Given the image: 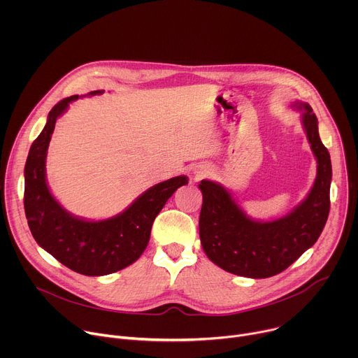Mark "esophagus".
I'll list each match as a JSON object with an SVG mask.
<instances>
[{"instance_id": "obj_1", "label": "esophagus", "mask_w": 358, "mask_h": 358, "mask_svg": "<svg viewBox=\"0 0 358 358\" xmlns=\"http://www.w3.org/2000/svg\"><path fill=\"white\" fill-rule=\"evenodd\" d=\"M203 176H206V171H198V173L195 174V178H196V180H201Z\"/></svg>"}]
</instances>
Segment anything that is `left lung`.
Returning a JSON list of instances; mask_svg holds the SVG:
<instances>
[{
    "label": "left lung",
    "mask_w": 358,
    "mask_h": 358,
    "mask_svg": "<svg viewBox=\"0 0 358 358\" xmlns=\"http://www.w3.org/2000/svg\"><path fill=\"white\" fill-rule=\"evenodd\" d=\"M301 123L317 160L315 184L299 206L273 221L245 214L231 192L218 182L202 180L199 238L203 252L221 269L245 278L264 279L289 268L319 239L330 211L331 160L323 145L317 117L308 103L296 101Z\"/></svg>",
    "instance_id": "obj_1"
}]
</instances>
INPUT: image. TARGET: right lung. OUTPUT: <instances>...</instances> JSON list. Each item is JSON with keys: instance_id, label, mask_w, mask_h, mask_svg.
I'll return each instance as SVG.
<instances>
[{"instance_id": "add662e5", "label": "right lung", "mask_w": 358, "mask_h": 358, "mask_svg": "<svg viewBox=\"0 0 358 358\" xmlns=\"http://www.w3.org/2000/svg\"><path fill=\"white\" fill-rule=\"evenodd\" d=\"M94 90L89 94H101ZM79 94L62 99L50 109L46 124L32 143L25 164L24 208L34 239L66 268L86 276H103L136 262L150 241V232L167 199L185 176L159 182L143 192L123 213L101 221H89L69 214L50 194L45 162L55 123Z\"/></svg>"}]
</instances>
